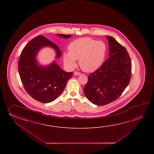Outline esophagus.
Masks as SVG:
<instances>
[{
	"label": "esophagus",
	"instance_id": "34e87169",
	"mask_svg": "<svg viewBox=\"0 0 154 154\" xmlns=\"http://www.w3.org/2000/svg\"><path fill=\"white\" fill-rule=\"evenodd\" d=\"M74 74V75L75 76L80 75L81 74V73H80V72H76H76H75Z\"/></svg>",
	"mask_w": 154,
	"mask_h": 154
}]
</instances>
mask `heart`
Segmentation results:
<instances>
[{"label":"heart","instance_id":"1","mask_svg":"<svg viewBox=\"0 0 154 154\" xmlns=\"http://www.w3.org/2000/svg\"><path fill=\"white\" fill-rule=\"evenodd\" d=\"M69 52L63 53V60L67 67L73 69L79 60V66L86 72L99 69L105 62L107 47L105 42L91 37L75 39L69 44Z\"/></svg>","mask_w":154,"mask_h":154}]
</instances>
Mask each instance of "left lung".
I'll return each mask as SVG.
<instances>
[{
  "instance_id": "obj_1",
  "label": "left lung",
  "mask_w": 154,
  "mask_h": 154,
  "mask_svg": "<svg viewBox=\"0 0 154 154\" xmlns=\"http://www.w3.org/2000/svg\"><path fill=\"white\" fill-rule=\"evenodd\" d=\"M106 38L109 58L99 69L90 74L84 88L88 100L98 106L116 100L127 87L131 76V63L127 49L113 37Z\"/></svg>"
}]
</instances>
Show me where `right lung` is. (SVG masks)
I'll use <instances>...</instances> for the list:
<instances>
[{
  "label": "right lung",
  "mask_w": 154,
  "mask_h": 154,
  "mask_svg": "<svg viewBox=\"0 0 154 154\" xmlns=\"http://www.w3.org/2000/svg\"><path fill=\"white\" fill-rule=\"evenodd\" d=\"M64 38L70 35L57 34ZM49 46L56 50V58L62 53L55 43L44 36H38L31 39L23 48L18 62L20 79L26 91L33 99L43 103L55 100L66 88L72 72H66L57 64L53 62L48 66H39L36 59V54L43 47Z\"/></svg>",
  "instance_id": "obj_1"
}]
</instances>
